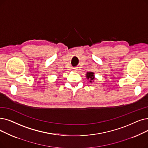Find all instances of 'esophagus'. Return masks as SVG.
Returning <instances> with one entry per match:
<instances>
[{
    "label": "esophagus",
    "mask_w": 148,
    "mask_h": 148,
    "mask_svg": "<svg viewBox=\"0 0 148 148\" xmlns=\"http://www.w3.org/2000/svg\"><path fill=\"white\" fill-rule=\"evenodd\" d=\"M72 69H73V71H76L78 69H77V68H73Z\"/></svg>",
    "instance_id": "esophagus-1"
}]
</instances>
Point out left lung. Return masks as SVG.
Listing matches in <instances>:
<instances>
[{
	"instance_id": "left-lung-1",
	"label": "left lung",
	"mask_w": 148,
	"mask_h": 148,
	"mask_svg": "<svg viewBox=\"0 0 148 148\" xmlns=\"http://www.w3.org/2000/svg\"><path fill=\"white\" fill-rule=\"evenodd\" d=\"M86 77L87 79H88L89 80V82L92 83L94 80L95 79V77H94V73L92 72H88L86 73Z\"/></svg>"
}]
</instances>
